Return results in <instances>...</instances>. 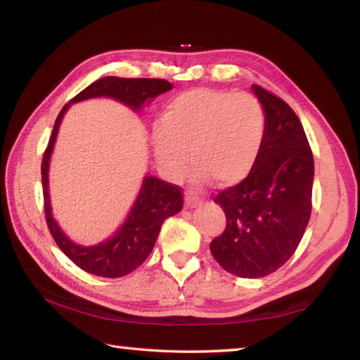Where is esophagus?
I'll return each mask as SVG.
<instances>
[{
  "mask_svg": "<svg viewBox=\"0 0 360 360\" xmlns=\"http://www.w3.org/2000/svg\"><path fill=\"white\" fill-rule=\"evenodd\" d=\"M201 205V198L195 192H186V206L187 207H197Z\"/></svg>",
  "mask_w": 360,
  "mask_h": 360,
  "instance_id": "esophagus-1",
  "label": "esophagus"
}]
</instances>
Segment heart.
Returning a JSON list of instances; mask_svg holds the SVG:
<instances>
[{"instance_id":"heart-1","label":"heart","mask_w":360,"mask_h":360,"mask_svg":"<svg viewBox=\"0 0 360 360\" xmlns=\"http://www.w3.org/2000/svg\"><path fill=\"white\" fill-rule=\"evenodd\" d=\"M264 135L266 115L255 96L193 88L167 103L153 148L160 165L176 176L186 173L192 149L197 178L230 187L252 173Z\"/></svg>"}]
</instances>
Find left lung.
I'll list each match as a JSON object with an SVG mask.
<instances>
[{"instance_id": "obj_1", "label": "left lung", "mask_w": 360, "mask_h": 360, "mask_svg": "<svg viewBox=\"0 0 360 360\" xmlns=\"http://www.w3.org/2000/svg\"><path fill=\"white\" fill-rule=\"evenodd\" d=\"M252 89L266 115L264 143L252 173L214 198L226 226L209 245L226 272L243 278L269 276L296 252L310 220L315 173L297 115L267 89Z\"/></svg>"}]
</instances>
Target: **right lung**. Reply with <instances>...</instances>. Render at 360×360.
Here are the masks:
<instances>
[{"instance_id":"obj_1","label":"right lung","mask_w":360,"mask_h":360,"mask_svg":"<svg viewBox=\"0 0 360 360\" xmlns=\"http://www.w3.org/2000/svg\"><path fill=\"white\" fill-rule=\"evenodd\" d=\"M172 88L173 84L167 80H162V78L103 77L101 80L91 83L82 93H78L74 99L63 107L56 117L53 132H51L49 146L44 153L41 167L45 220H47L49 230L56 245L83 271L107 278L124 277L135 271L151 253L163 221L172 217V215L178 214L184 206L182 205L184 201H182L181 187L154 178V176H146L126 221L115 233L113 238H108L103 243L91 247L72 243L61 231V228L58 226L53 215H51L49 197L50 155L53 151L63 116L68 112L70 103L103 96L112 97V99L120 101L124 105L135 110V112H140V108L145 105L146 101L151 102L154 97L167 93Z\"/></svg>"}]
</instances>
